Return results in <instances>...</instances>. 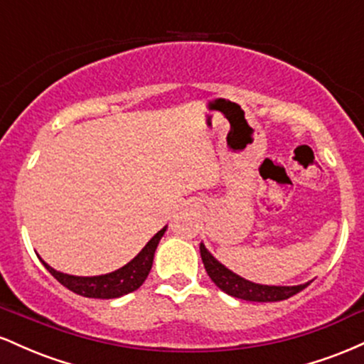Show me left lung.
<instances>
[{"instance_id": "1", "label": "left lung", "mask_w": 364, "mask_h": 364, "mask_svg": "<svg viewBox=\"0 0 364 364\" xmlns=\"http://www.w3.org/2000/svg\"><path fill=\"white\" fill-rule=\"evenodd\" d=\"M200 255H202L203 267H205L208 277L215 284L219 289H223L225 294L232 298L245 299V301H257V303H270V301H282V299L291 298L298 294L304 287L311 284L304 282L299 286H265V284H255L252 281L240 277V275L229 270L223 263L217 262L215 257L205 248V245L200 243Z\"/></svg>"}]
</instances>
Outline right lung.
<instances>
[{"instance_id": "right-lung-1", "label": "right lung", "mask_w": 364, "mask_h": 364, "mask_svg": "<svg viewBox=\"0 0 364 364\" xmlns=\"http://www.w3.org/2000/svg\"><path fill=\"white\" fill-rule=\"evenodd\" d=\"M166 229L168 228H162L157 235H154L152 240L141 248V252L132 262H128L124 267L109 274L94 275V277H78V275L58 272L53 267H49L43 258H41V262L58 282L63 284L66 289L73 291L75 294L95 299L119 298V296L136 291L145 282L150 269H152L154 253H156L159 241L164 236Z\"/></svg>"}]
</instances>
